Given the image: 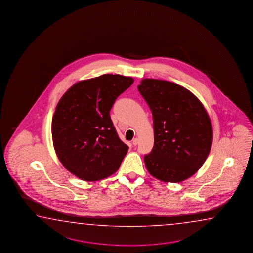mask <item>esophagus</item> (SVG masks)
Masks as SVG:
<instances>
[{
	"label": "esophagus",
	"mask_w": 253,
	"mask_h": 253,
	"mask_svg": "<svg viewBox=\"0 0 253 253\" xmlns=\"http://www.w3.org/2000/svg\"><path fill=\"white\" fill-rule=\"evenodd\" d=\"M137 144H138V138L133 139V144H134V146L137 145Z\"/></svg>",
	"instance_id": "34e87169"
}]
</instances>
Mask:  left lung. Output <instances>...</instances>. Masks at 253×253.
<instances>
[{
	"label": "left lung",
	"instance_id": "left-lung-1",
	"mask_svg": "<svg viewBox=\"0 0 253 253\" xmlns=\"http://www.w3.org/2000/svg\"><path fill=\"white\" fill-rule=\"evenodd\" d=\"M154 119V148L144 155L149 173L164 182L191 177L208 158L213 128L200 100L180 85L144 79L138 85Z\"/></svg>",
	"mask_w": 253,
	"mask_h": 253
}]
</instances>
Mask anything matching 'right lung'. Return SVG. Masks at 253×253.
<instances>
[{"label": "right lung", "instance_id": "right-lung-1", "mask_svg": "<svg viewBox=\"0 0 253 253\" xmlns=\"http://www.w3.org/2000/svg\"><path fill=\"white\" fill-rule=\"evenodd\" d=\"M133 83L132 77L107 74L76 83L60 99L52 138L57 157L71 173L96 181L119 169L128 146L119 139L109 111Z\"/></svg>", "mask_w": 253, "mask_h": 253}]
</instances>
